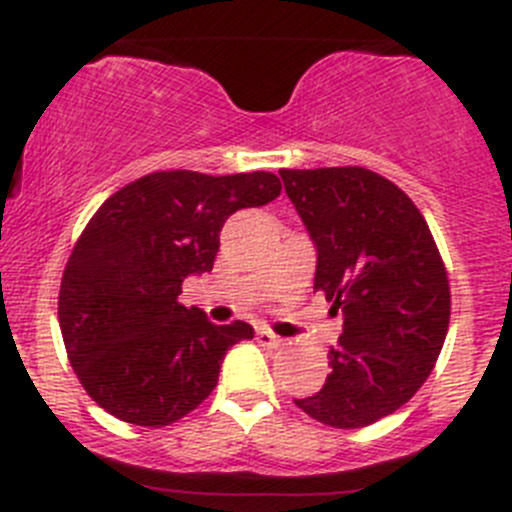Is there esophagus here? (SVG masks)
<instances>
[{
  "mask_svg": "<svg viewBox=\"0 0 512 512\" xmlns=\"http://www.w3.org/2000/svg\"><path fill=\"white\" fill-rule=\"evenodd\" d=\"M257 342L267 349H278L283 344V339L278 334H273L270 329H257Z\"/></svg>",
  "mask_w": 512,
  "mask_h": 512,
  "instance_id": "obj_1",
  "label": "esophagus"
}]
</instances>
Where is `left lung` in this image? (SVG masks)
Returning <instances> with one entry per match:
<instances>
[{
	"instance_id": "8db88e82",
	"label": "left lung",
	"mask_w": 512,
	"mask_h": 512,
	"mask_svg": "<svg viewBox=\"0 0 512 512\" xmlns=\"http://www.w3.org/2000/svg\"><path fill=\"white\" fill-rule=\"evenodd\" d=\"M316 245L313 290L344 316L319 393L296 405L334 428L395 413L434 370L449 331L446 267L421 211L367 168L280 170Z\"/></svg>"
}]
</instances>
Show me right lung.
I'll return each mask as SVG.
<instances>
[{
  "instance_id": "obj_1",
  "label": "right lung",
  "mask_w": 512,
  "mask_h": 512,
  "mask_svg": "<svg viewBox=\"0 0 512 512\" xmlns=\"http://www.w3.org/2000/svg\"><path fill=\"white\" fill-rule=\"evenodd\" d=\"M273 173L160 170L119 188L78 237L58 296L68 359L86 393L135 426H170L219 382L245 321L216 326L178 303L188 275L209 273L237 209L280 196Z\"/></svg>"
}]
</instances>
